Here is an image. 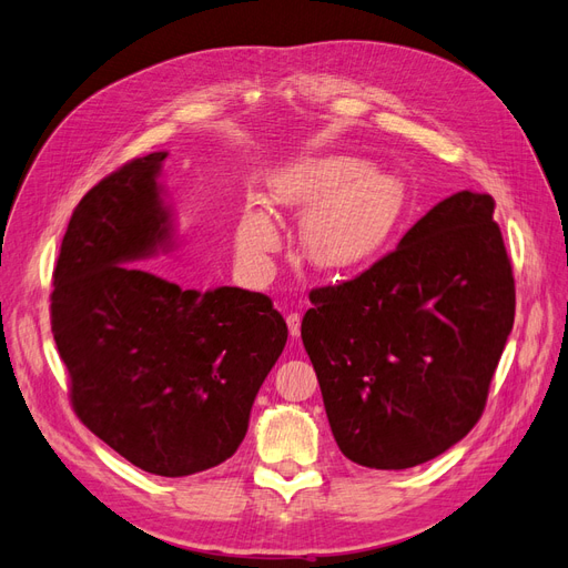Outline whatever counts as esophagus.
Segmentation results:
<instances>
[{"label": "esophagus", "mask_w": 568, "mask_h": 568, "mask_svg": "<svg viewBox=\"0 0 568 568\" xmlns=\"http://www.w3.org/2000/svg\"><path fill=\"white\" fill-rule=\"evenodd\" d=\"M286 324H288V332L294 338L301 336V313H288L286 315Z\"/></svg>", "instance_id": "1"}]
</instances>
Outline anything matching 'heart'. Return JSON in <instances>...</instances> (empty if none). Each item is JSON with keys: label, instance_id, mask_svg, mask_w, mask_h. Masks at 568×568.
<instances>
[{"label": "heart", "instance_id": "obj_1", "mask_svg": "<svg viewBox=\"0 0 568 568\" xmlns=\"http://www.w3.org/2000/svg\"><path fill=\"white\" fill-rule=\"evenodd\" d=\"M272 201L286 211L307 213L301 227L303 251L317 270L355 272L386 246L405 205L403 182L369 170L346 153L301 159L270 180ZM239 248L261 261L277 246V230L257 209L239 225Z\"/></svg>", "mask_w": 568, "mask_h": 568}]
</instances>
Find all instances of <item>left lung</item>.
Returning a JSON list of instances; mask_svg holds the SVG:
<instances>
[{"label":"left lung","mask_w":568,"mask_h":568,"mask_svg":"<svg viewBox=\"0 0 568 568\" xmlns=\"http://www.w3.org/2000/svg\"><path fill=\"white\" fill-rule=\"evenodd\" d=\"M490 194L436 203L398 248L311 291L301 324L341 453L409 469L467 436L514 324V277Z\"/></svg>","instance_id":"1"}]
</instances>
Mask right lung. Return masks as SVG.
Listing matches in <instances>:
<instances>
[{"label": "right lung", "instance_id": "obj_1", "mask_svg": "<svg viewBox=\"0 0 568 568\" xmlns=\"http://www.w3.org/2000/svg\"><path fill=\"white\" fill-rule=\"evenodd\" d=\"M165 159H134L78 203L54 270L51 332L80 422L134 467L178 478L236 453L288 329L263 294L180 288L132 265L175 246Z\"/></svg>", "mask_w": 568, "mask_h": 568}]
</instances>
